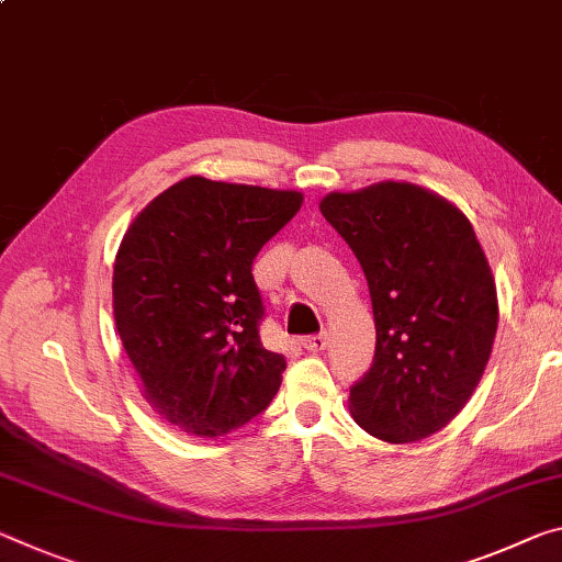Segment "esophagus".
I'll use <instances>...</instances> for the list:
<instances>
[{
	"label": "esophagus",
	"instance_id": "obj_1",
	"mask_svg": "<svg viewBox=\"0 0 562 562\" xmlns=\"http://www.w3.org/2000/svg\"><path fill=\"white\" fill-rule=\"evenodd\" d=\"M325 345H327V333L310 335V337H305V340H302V347H305L307 352H319V350H325Z\"/></svg>",
	"mask_w": 562,
	"mask_h": 562
}]
</instances>
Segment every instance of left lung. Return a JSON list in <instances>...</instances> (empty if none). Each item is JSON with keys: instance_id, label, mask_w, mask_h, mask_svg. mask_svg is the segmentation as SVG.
<instances>
[{"instance_id": "left-lung-1", "label": "left lung", "mask_w": 562, "mask_h": 562, "mask_svg": "<svg viewBox=\"0 0 562 562\" xmlns=\"http://www.w3.org/2000/svg\"><path fill=\"white\" fill-rule=\"evenodd\" d=\"M319 212L358 257L375 315V358L350 387L355 423L385 442L442 430L483 378L497 329L473 225L409 182L329 192Z\"/></svg>"}]
</instances>
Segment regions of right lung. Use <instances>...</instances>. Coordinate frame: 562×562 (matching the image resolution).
I'll return each instance as SVG.
<instances>
[{
    "instance_id": "1",
    "label": "right lung",
    "mask_w": 562,
    "mask_h": 562,
    "mask_svg": "<svg viewBox=\"0 0 562 562\" xmlns=\"http://www.w3.org/2000/svg\"><path fill=\"white\" fill-rule=\"evenodd\" d=\"M302 194L187 177L139 212L117 249L114 323L147 403L198 438L237 430L288 368L265 350L252 262Z\"/></svg>"
}]
</instances>
